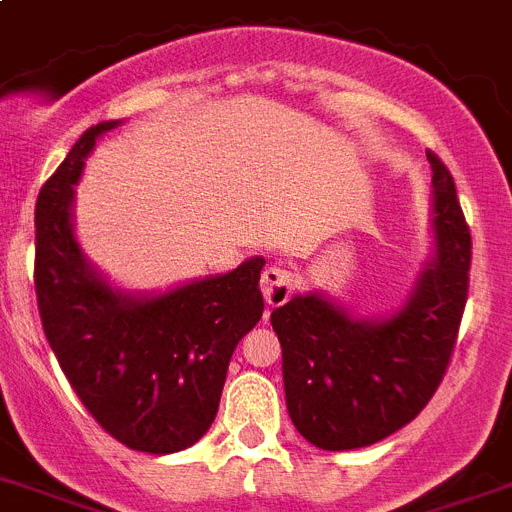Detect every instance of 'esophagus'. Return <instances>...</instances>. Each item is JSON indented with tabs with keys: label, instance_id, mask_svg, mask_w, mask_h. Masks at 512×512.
Segmentation results:
<instances>
[{
	"label": "esophagus",
	"instance_id": "obj_1",
	"mask_svg": "<svg viewBox=\"0 0 512 512\" xmlns=\"http://www.w3.org/2000/svg\"><path fill=\"white\" fill-rule=\"evenodd\" d=\"M294 276L289 271L279 269V266H269V269L261 274V294H264L266 304L269 307H281L292 297Z\"/></svg>",
	"mask_w": 512,
	"mask_h": 512
}]
</instances>
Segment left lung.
<instances>
[{"label":"left lung","mask_w":512,"mask_h":512,"mask_svg":"<svg viewBox=\"0 0 512 512\" xmlns=\"http://www.w3.org/2000/svg\"><path fill=\"white\" fill-rule=\"evenodd\" d=\"M431 164V253L409 297L360 314L322 292L297 294L271 312L292 424L327 452L391 437L439 388L457 342L470 284L472 238L449 170Z\"/></svg>","instance_id":"8db88e82"}]
</instances>
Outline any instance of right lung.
<instances>
[{
    "label": "right lung",
    "instance_id": "obj_1",
    "mask_svg": "<svg viewBox=\"0 0 512 512\" xmlns=\"http://www.w3.org/2000/svg\"><path fill=\"white\" fill-rule=\"evenodd\" d=\"M124 119L81 134L35 205V292L65 378L93 419L129 449L192 447L218 414L228 363L264 314V256L162 292L124 289L75 233V185L96 142Z\"/></svg>",
    "mask_w": 512,
    "mask_h": 512
}]
</instances>
